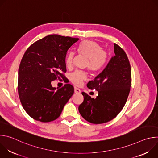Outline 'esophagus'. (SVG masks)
<instances>
[{
	"instance_id": "esophagus-1",
	"label": "esophagus",
	"mask_w": 158,
	"mask_h": 158,
	"mask_svg": "<svg viewBox=\"0 0 158 158\" xmlns=\"http://www.w3.org/2000/svg\"><path fill=\"white\" fill-rule=\"evenodd\" d=\"M74 93L76 94H79L81 93V90L77 87H75L74 88Z\"/></svg>"
}]
</instances>
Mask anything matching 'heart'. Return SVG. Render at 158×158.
<instances>
[{"label": "heart", "instance_id": "obj_1", "mask_svg": "<svg viewBox=\"0 0 158 158\" xmlns=\"http://www.w3.org/2000/svg\"><path fill=\"white\" fill-rule=\"evenodd\" d=\"M77 51L80 54L87 58L85 67L91 73H96L100 71L107 62V53L102 50V47L97 42L87 40L82 42L77 46ZM75 54L71 51L67 54L65 58L67 67H71L73 64ZM87 79L85 73L82 71H76L70 75L71 81L76 85H79L82 81Z\"/></svg>", "mask_w": 158, "mask_h": 158}]
</instances>
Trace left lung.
Returning <instances> with one entry per match:
<instances>
[{
    "instance_id": "1",
    "label": "left lung",
    "mask_w": 158,
    "mask_h": 158,
    "mask_svg": "<svg viewBox=\"0 0 158 158\" xmlns=\"http://www.w3.org/2000/svg\"><path fill=\"white\" fill-rule=\"evenodd\" d=\"M115 56L104 69L87 86L96 89V99L82 92L84 101L79 106L82 118L93 124H102L115 118L124 107L131 86V68L124 51L114 44Z\"/></svg>"
}]
</instances>
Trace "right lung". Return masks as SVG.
Returning a JSON list of instances; mask_svg holds the SVG:
<instances>
[{
  "instance_id": "add662e5",
  "label": "right lung",
  "mask_w": 158,
  "mask_h": 158,
  "mask_svg": "<svg viewBox=\"0 0 158 158\" xmlns=\"http://www.w3.org/2000/svg\"><path fill=\"white\" fill-rule=\"evenodd\" d=\"M78 38L49 35L26 50L19 68L18 93L22 107L34 119L48 123L57 119L74 92L66 84L56 90L51 82L65 78L67 52Z\"/></svg>"
}]
</instances>
